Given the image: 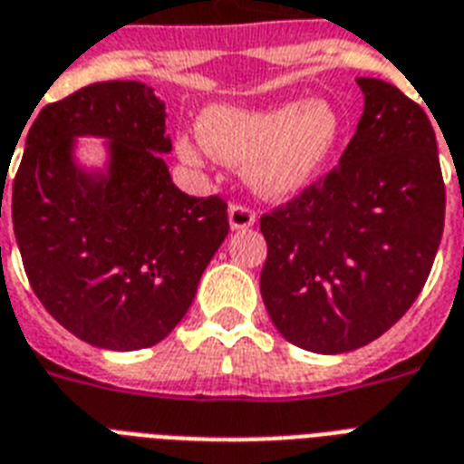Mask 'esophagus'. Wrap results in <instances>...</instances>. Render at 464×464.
Segmentation results:
<instances>
[{
	"label": "esophagus",
	"mask_w": 464,
	"mask_h": 464,
	"mask_svg": "<svg viewBox=\"0 0 464 464\" xmlns=\"http://www.w3.org/2000/svg\"><path fill=\"white\" fill-rule=\"evenodd\" d=\"M228 224H231L233 231H243V228H250L255 224V211L250 207L240 202H233L228 207Z\"/></svg>",
	"instance_id": "1"
}]
</instances>
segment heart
Instances as JSON below:
<instances>
[{
  "label": "heart",
  "instance_id": "b5f03b06",
  "mask_svg": "<svg viewBox=\"0 0 464 464\" xmlns=\"http://www.w3.org/2000/svg\"><path fill=\"white\" fill-rule=\"evenodd\" d=\"M202 147L224 163H247V178L265 197L305 189L334 156L344 132L337 108L327 101H289L272 108L209 105L199 115ZM202 147L180 140L182 160L199 163Z\"/></svg>",
  "mask_w": 464,
  "mask_h": 464
}]
</instances>
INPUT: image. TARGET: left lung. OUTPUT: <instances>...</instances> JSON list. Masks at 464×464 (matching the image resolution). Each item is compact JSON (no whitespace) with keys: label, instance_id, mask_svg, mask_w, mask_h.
Masks as SVG:
<instances>
[{"label":"left lung","instance_id":"left-lung-1","mask_svg":"<svg viewBox=\"0 0 464 464\" xmlns=\"http://www.w3.org/2000/svg\"><path fill=\"white\" fill-rule=\"evenodd\" d=\"M363 115L330 173L262 214V301L291 344L344 353L410 310L439 253L446 185L431 120L381 79L359 76Z\"/></svg>","mask_w":464,"mask_h":464}]
</instances>
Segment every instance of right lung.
<instances>
[{
  "label": "right lung",
  "mask_w": 464,
  "mask_h": 464,
  "mask_svg": "<svg viewBox=\"0 0 464 464\" xmlns=\"http://www.w3.org/2000/svg\"><path fill=\"white\" fill-rule=\"evenodd\" d=\"M76 136L109 140L103 174L75 166ZM168 151L166 105L141 82L89 83L45 105L25 137L11 189L25 276L62 327L101 349L168 337L228 236L224 199L175 188Z\"/></svg>",
  "instance_id": "add662e5"
}]
</instances>
